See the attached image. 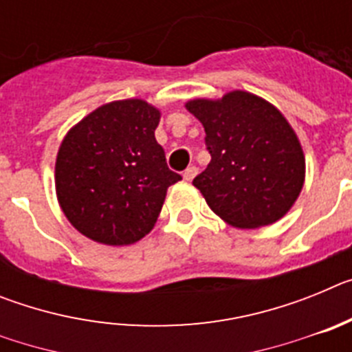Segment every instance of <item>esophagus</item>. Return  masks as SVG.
<instances>
[{
    "label": "esophagus",
    "mask_w": 352,
    "mask_h": 352,
    "mask_svg": "<svg viewBox=\"0 0 352 352\" xmlns=\"http://www.w3.org/2000/svg\"><path fill=\"white\" fill-rule=\"evenodd\" d=\"M195 176H197V167H195V166L186 167L185 173H183V179H185V182H192Z\"/></svg>",
    "instance_id": "34e87169"
}]
</instances>
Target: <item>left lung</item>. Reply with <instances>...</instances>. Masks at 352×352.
Masks as SVG:
<instances>
[{
	"mask_svg": "<svg viewBox=\"0 0 352 352\" xmlns=\"http://www.w3.org/2000/svg\"><path fill=\"white\" fill-rule=\"evenodd\" d=\"M204 126L211 162L194 186L223 222L257 229L280 220L305 183V155L284 114L254 93L185 104Z\"/></svg>",
	"mask_w": 352,
	"mask_h": 352,
	"instance_id": "obj_1",
	"label": "left lung"
}]
</instances>
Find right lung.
<instances>
[{"label":"right lung","instance_id":"1","mask_svg":"<svg viewBox=\"0 0 352 352\" xmlns=\"http://www.w3.org/2000/svg\"><path fill=\"white\" fill-rule=\"evenodd\" d=\"M160 111L141 98L96 107L72 126L56 157L61 211L80 234L123 247L157 223L167 188L182 176L155 139Z\"/></svg>","mask_w":352,"mask_h":352}]
</instances>
